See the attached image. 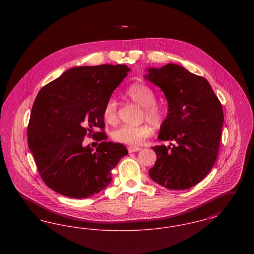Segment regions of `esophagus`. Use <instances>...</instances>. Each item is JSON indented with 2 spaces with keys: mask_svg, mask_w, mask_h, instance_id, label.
I'll return each mask as SVG.
<instances>
[{
  "mask_svg": "<svg viewBox=\"0 0 254 254\" xmlns=\"http://www.w3.org/2000/svg\"><path fill=\"white\" fill-rule=\"evenodd\" d=\"M141 149H142V148H141L140 146H133V145L128 146V148H127V150H128L129 153H131V152H137V151H139V150H141Z\"/></svg>",
  "mask_w": 254,
  "mask_h": 254,
  "instance_id": "34e87169",
  "label": "esophagus"
}]
</instances>
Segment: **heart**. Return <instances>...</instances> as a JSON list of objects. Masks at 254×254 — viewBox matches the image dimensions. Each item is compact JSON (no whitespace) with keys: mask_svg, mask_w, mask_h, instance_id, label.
Here are the masks:
<instances>
[{"mask_svg":"<svg viewBox=\"0 0 254 254\" xmlns=\"http://www.w3.org/2000/svg\"><path fill=\"white\" fill-rule=\"evenodd\" d=\"M126 94L134 103L144 108V116L146 121L155 127H159L163 123L165 111L162 106L156 103V94L150 86L143 83H135L127 89ZM103 117L109 124H114L117 120V103L113 97L109 98L105 103ZM152 132L153 128L148 124L140 126L125 125L112 132V138L118 143L137 145L142 144Z\"/></svg>","mask_w":254,"mask_h":254,"instance_id":"obj_1","label":"heart"}]
</instances>
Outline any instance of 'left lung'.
I'll list each match as a JSON object with an SVG mask.
<instances>
[{
	"label": "left lung",
	"mask_w": 254,
	"mask_h": 254,
	"mask_svg": "<svg viewBox=\"0 0 254 254\" xmlns=\"http://www.w3.org/2000/svg\"><path fill=\"white\" fill-rule=\"evenodd\" d=\"M145 79L159 86L168 100V115L155 145L157 160L150 178L169 190H188L203 180L217 158L224 122L223 109L205 78L179 64L149 67Z\"/></svg>",
	"instance_id": "1"
}]
</instances>
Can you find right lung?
<instances>
[{"instance_id": "1", "label": "right lung", "mask_w": 254, "mask_h": 254, "mask_svg": "<svg viewBox=\"0 0 254 254\" xmlns=\"http://www.w3.org/2000/svg\"><path fill=\"white\" fill-rule=\"evenodd\" d=\"M130 70L126 64L72 67L45 85L33 104L27 142L45 184L57 193L86 198L111 182V170L127 149L106 142L103 108ZM102 129L93 152L82 145L86 133Z\"/></svg>"}]
</instances>
